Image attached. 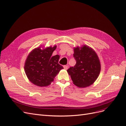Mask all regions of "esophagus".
<instances>
[{"mask_svg":"<svg viewBox=\"0 0 126 126\" xmlns=\"http://www.w3.org/2000/svg\"><path fill=\"white\" fill-rule=\"evenodd\" d=\"M64 68L65 69V70H67V68H68V65H64Z\"/></svg>","mask_w":126,"mask_h":126,"instance_id":"obj_1","label":"esophagus"}]
</instances>
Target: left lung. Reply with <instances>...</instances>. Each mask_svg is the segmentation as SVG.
Returning a JSON list of instances; mask_svg holds the SVG:
<instances>
[{"mask_svg": "<svg viewBox=\"0 0 126 126\" xmlns=\"http://www.w3.org/2000/svg\"><path fill=\"white\" fill-rule=\"evenodd\" d=\"M73 56L76 60L74 67L67 70L74 84L79 87L90 86L98 78L100 63L96 53L86 45L74 48Z\"/></svg>", "mask_w": 126, "mask_h": 126, "instance_id": "left-lung-1", "label": "left lung"}]
</instances>
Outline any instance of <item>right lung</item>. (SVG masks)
Returning <instances> with one entry per match:
<instances>
[{"instance_id": "obj_1", "label": "right lung", "mask_w": 126, "mask_h": 126, "mask_svg": "<svg viewBox=\"0 0 126 126\" xmlns=\"http://www.w3.org/2000/svg\"><path fill=\"white\" fill-rule=\"evenodd\" d=\"M56 46L32 50L26 60L25 71L28 79L36 86L49 85L63 67L59 64L60 56H52Z\"/></svg>"}]
</instances>
